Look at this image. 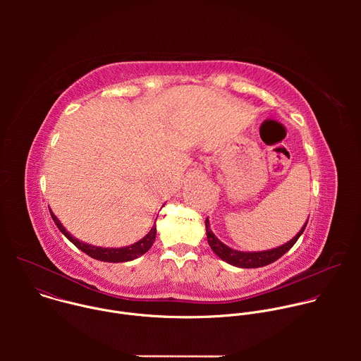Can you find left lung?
<instances>
[{"label":"left lung","instance_id":"8db88e82","mask_svg":"<svg viewBox=\"0 0 361 361\" xmlns=\"http://www.w3.org/2000/svg\"><path fill=\"white\" fill-rule=\"evenodd\" d=\"M305 226H307V223L304 224V227L300 230V233L293 240L283 244L281 247H277V248H273V250H269V251H260V252H243V251H235V250L227 247L226 244H223L213 234V231L210 228L209 219H205V233H207V241H209L212 250L226 263L233 264L235 267H241V269L263 267V266L271 264L276 260H279L283 254H286L295 244L298 237L302 234Z\"/></svg>","mask_w":361,"mask_h":361}]
</instances>
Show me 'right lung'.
<instances>
[{
	"label": "right lung",
	"mask_w": 361,
	"mask_h": 361,
	"mask_svg": "<svg viewBox=\"0 0 361 361\" xmlns=\"http://www.w3.org/2000/svg\"><path fill=\"white\" fill-rule=\"evenodd\" d=\"M51 213V217H53L56 226L60 228V231L75 245L78 247L81 251H84L87 255L92 257L95 260L99 262H107V263H124V262H131L137 257L142 255L144 252H147L149 250V247L152 245L154 240H156V226H152V228L148 231V234L145 237H142L140 241L128 245V247H121V248H104V247H95L82 241H78L77 238H74L60 223V220Z\"/></svg>",
	"instance_id": "add662e5"
}]
</instances>
